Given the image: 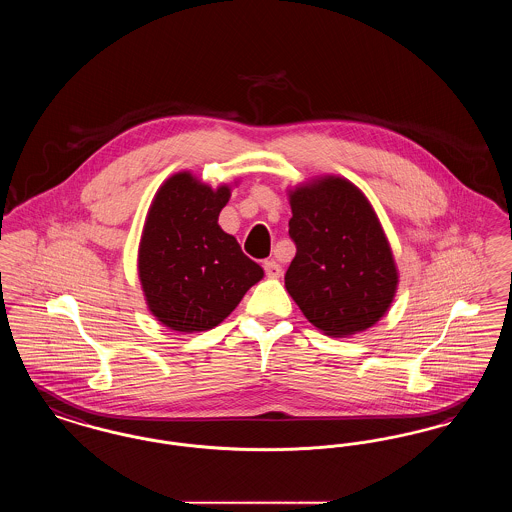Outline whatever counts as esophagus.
<instances>
[{
	"label": "esophagus",
	"mask_w": 512,
	"mask_h": 512,
	"mask_svg": "<svg viewBox=\"0 0 512 512\" xmlns=\"http://www.w3.org/2000/svg\"><path fill=\"white\" fill-rule=\"evenodd\" d=\"M265 272H267L268 278H280L282 267L276 261H265Z\"/></svg>",
	"instance_id": "esophagus-1"
}]
</instances>
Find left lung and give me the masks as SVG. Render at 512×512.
<instances>
[{
	"label": "left lung",
	"instance_id": "8db88e82",
	"mask_svg": "<svg viewBox=\"0 0 512 512\" xmlns=\"http://www.w3.org/2000/svg\"><path fill=\"white\" fill-rule=\"evenodd\" d=\"M288 199L297 253L286 290L326 336L365 332L390 311L399 284L376 211L353 182L336 174L295 186Z\"/></svg>",
	"mask_w": 512,
	"mask_h": 512
}]
</instances>
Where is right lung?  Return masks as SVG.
<instances>
[{"mask_svg":"<svg viewBox=\"0 0 512 512\" xmlns=\"http://www.w3.org/2000/svg\"><path fill=\"white\" fill-rule=\"evenodd\" d=\"M230 194L232 184L211 188L182 171L161 184L149 205L138 276L149 313L174 332L219 326L265 276L219 226Z\"/></svg>","mask_w":512,"mask_h":512,"instance_id":"1","label":"right lung"}]
</instances>
